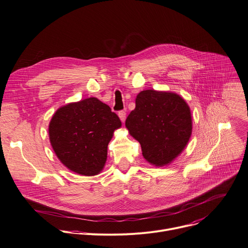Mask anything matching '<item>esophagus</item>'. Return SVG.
Masks as SVG:
<instances>
[{"label": "esophagus", "instance_id": "34e87169", "mask_svg": "<svg viewBox=\"0 0 248 248\" xmlns=\"http://www.w3.org/2000/svg\"><path fill=\"white\" fill-rule=\"evenodd\" d=\"M118 116H119L120 120H121L122 122H124V121H125V119H126V112H125V111H123V110L119 111V112H118Z\"/></svg>", "mask_w": 248, "mask_h": 248}]
</instances>
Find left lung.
Instances as JSON below:
<instances>
[{
  "label": "left lung",
  "instance_id": "obj_1",
  "mask_svg": "<svg viewBox=\"0 0 248 248\" xmlns=\"http://www.w3.org/2000/svg\"><path fill=\"white\" fill-rule=\"evenodd\" d=\"M125 125L142 148L144 158L162 167L184 150L192 134V116L180 95L156 90L141 91Z\"/></svg>",
  "mask_w": 248,
  "mask_h": 248
}]
</instances>
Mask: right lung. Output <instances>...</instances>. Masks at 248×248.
Segmentation results:
<instances>
[{
	"label": "right lung",
	"instance_id": "right-lung-1",
	"mask_svg": "<svg viewBox=\"0 0 248 248\" xmlns=\"http://www.w3.org/2000/svg\"><path fill=\"white\" fill-rule=\"evenodd\" d=\"M121 126L115 112L95 97L70 103L54 113L48 127L54 153L72 172L97 175L107 159L113 132Z\"/></svg>",
	"mask_w": 248,
	"mask_h": 248
}]
</instances>
